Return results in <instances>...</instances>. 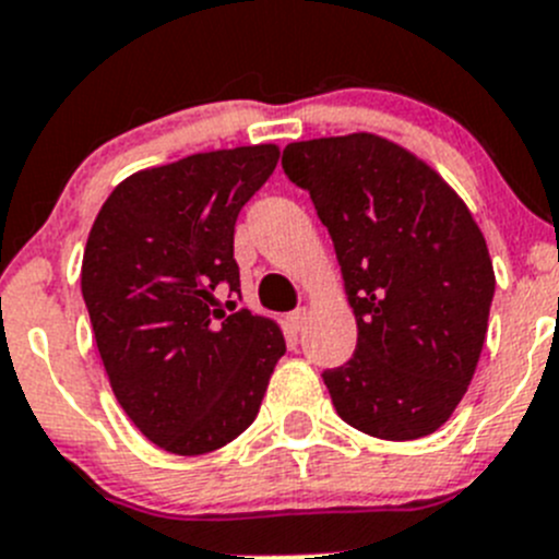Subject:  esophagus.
I'll list each match as a JSON object with an SVG mask.
<instances>
[{
	"mask_svg": "<svg viewBox=\"0 0 559 559\" xmlns=\"http://www.w3.org/2000/svg\"><path fill=\"white\" fill-rule=\"evenodd\" d=\"M288 323H290V329H296V332H299V329H305V323H307L305 307H296V310L288 316Z\"/></svg>",
	"mask_w": 559,
	"mask_h": 559,
	"instance_id": "1",
	"label": "esophagus"
}]
</instances>
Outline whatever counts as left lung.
Here are the masks:
<instances>
[{"label": "left lung", "instance_id": "8db88e82", "mask_svg": "<svg viewBox=\"0 0 559 559\" xmlns=\"http://www.w3.org/2000/svg\"><path fill=\"white\" fill-rule=\"evenodd\" d=\"M337 252L356 316L348 362L323 370L350 428L408 442L464 397L488 329L493 269L469 209L433 169L376 134L283 151Z\"/></svg>", "mask_w": 559, "mask_h": 559}]
</instances>
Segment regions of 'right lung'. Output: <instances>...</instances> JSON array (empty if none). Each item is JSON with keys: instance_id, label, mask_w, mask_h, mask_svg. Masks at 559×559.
Wrapping results in <instances>:
<instances>
[{"instance_id": "add662e5", "label": "right lung", "mask_w": 559, "mask_h": 559, "mask_svg": "<svg viewBox=\"0 0 559 559\" xmlns=\"http://www.w3.org/2000/svg\"><path fill=\"white\" fill-rule=\"evenodd\" d=\"M276 162V145H249L142 169L90 230L82 296L98 354L117 403L167 453L241 436L285 354L274 321L214 310L216 288L241 290L236 219Z\"/></svg>"}]
</instances>
